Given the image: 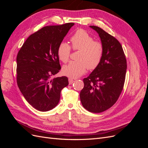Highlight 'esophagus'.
<instances>
[{
  "label": "esophagus",
  "mask_w": 148,
  "mask_h": 148,
  "mask_svg": "<svg viewBox=\"0 0 148 148\" xmlns=\"http://www.w3.org/2000/svg\"><path fill=\"white\" fill-rule=\"evenodd\" d=\"M69 84H71L74 82V79L72 78H69Z\"/></svg>",
  "instance_id": "obj_1"
}]
</instances>
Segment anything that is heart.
Instances as JSON below:
<instances>
[{
	"label": "heart",
	"mask_w": 148,
	"mask_h": 148,
	"mask_svg": "<svg viewBox=\"0 0 148 148\" xmlns=\"http://www.w3.org/2000/svg\"><path fill=\"white\" fill-rule=\"evenodd\" d=\"M71 47L74 51H79L77 61H71L62 68V73L70 78H77L86 72V69L93 70L99 65L102 60L104 47L102 44L94 41L93 38L83 29H78L71 37ZM71 47L62 41L57 49L59 59L66 63L70 59Z\"/></svg>",
	"instance_id": "1"
}]
</instances>
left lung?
Returning a JSON list of instances; mask_svg holds the SVG:
<instances>
[{"label":"left lung","instance_id":"left-lung-1","mask_svg":"<svg viewBox=\"0 0 148 148\" xmlns=\"http://www.w3.org/2000/svg\"><path fill=\"white\" fill-rule=\"evenodd\" d=\"M99 34L104 47L99 65L83 79L80 92L82 104L89 112H102L117 102L122 92L127 71V60L120 43L101 28L90 26Z\"/></svg>","mask_w":148,"mask_h":148}]
</instances>
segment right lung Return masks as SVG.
I'll use <instances>...</instances> for the list:
<instances>
[{
    "label": "right lung",
    "mask_w": 148,
    "mask_h": 148,
    "mask_svg": "<svg viewBox=\"0 0 148 148\" xmlns=\"http://www.w3.org/2000/svg\"><path fill=\"white\" fill-rule=\"evenodd\" d=\"M73 23L47 26L30 35L16 57V82L21 92L36 110L46 112L58 104L68 86L66 77L52 78L61 69L57 49Z\"/></svg>",
    "instance_id": "right-lung-1"
}]
</instances>
